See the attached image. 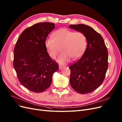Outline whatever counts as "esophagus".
Instances as JSON below:
<instances>
[{
  "label": "esophagus",
  "instance_id": "esophagus-1",
  "mask_svg": "<svg viewBox=\"0 0 122 122\" xmlns=\"http://www.w3.org/2000/svg\"><path fill=\"white\" fill-rule=\"evenodd\" d=\"M63 68H64V67H63V66H59V69H60V70H62Z\"/></svg>",
  "mask_w": 122,
  "mask_h": 122
}]
</instances>
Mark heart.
<instances>
[{
	"label": "heart",
	"instance_id": "heart-1",
	"mask_svg": "<svg viewBox=\"0 0 122 122\" xmlns=\"http://www.w3.org/2000/svg\"><path fill=\"white\" fill-rule=\"evenodd\" d=\"M52 39L47 38L45 46L48 55L55 59L60 48L61 52L57 61L61 65H65L70 58L76 60L85 52L87 46L86 35L81 32H73L66 28L56 30L52 34Z\"/></svg>",
	"mask_w": 122,
	"mask_h": 122
}]
</instances>
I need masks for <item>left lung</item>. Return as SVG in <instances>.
<instances>
[{
	"mask_svg": "<svg viewBox=\"0 0 122 122\" xmlns=\"http://www.w3.org/2000/svg\"><path fill=\"white\" fill-rule=\"evenodd\" d=\"M69 28L84 33L88 42L83 55L69 66L70 84L79 93H89L104 81L108 68L107 49L102 37L92 27L77 24Z\"/></svg>",
	"mask_w": 122,
	"mask_h": 122,
	"instance_id": "obj_1",
	"label": "left lung"
}]
</instances>
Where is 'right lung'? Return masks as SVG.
<instances>
[{"instance_id": "obj_1", "label": "right lung", "mask_w": 122, "mask_h": 122, "mask_svg": "<svg viewBox=\"0 0 122 122\" xmlns=\"http://www.w3.org/2000/svg\"><path fill=\"white\" fill-rule=\"evenodd\" d=\"M55 24L42 22L22 33L14 51L13 65L21 84L28 90L40 93L51 85L53 74L59 67L49 56L45 41Z\"/></svg>"}]
</instances>
